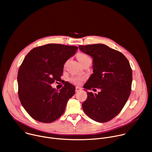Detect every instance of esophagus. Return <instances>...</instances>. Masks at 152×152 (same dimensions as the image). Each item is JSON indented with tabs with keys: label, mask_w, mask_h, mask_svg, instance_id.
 Here are the masks:
<instances>
[{
	"label": "esophagus",
	"mask_w": 152,
	"mask_h": 152,
	"mask_svg": "<svg viewBox=\"0 0 152 152\" xmlns=\"http://www.w3.org/2000/svg\"><path fill=\"white\" fill-rule=\"evenodd\" d=\"M82 88H80V87H79V86H76V93H77V92H79V91H82Z\"/></svg>",
	"instance_id": "obj_1"
}]
</instances>
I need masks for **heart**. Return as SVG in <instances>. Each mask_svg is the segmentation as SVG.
Here are the masks:
<instances>
[{"mask_svg":"<svg viewBox=\"0 0 152 152\" xmlns=\"http://www.w3.org/2000/svg\"><path fill=\"white\" fill-rule=\"evenodd\" d=\"M77 59L80 62H83L85 60H87V59H90V58H89L88 56H87L85 54L83 53H79L77 55ZM83 80V77H80V76H77V77H73L70 79V81L76 84V85H79L81 82Z\"/></svg>","mask_w":152,"mask_h":152,"instance_id":"b5f03b06","label":"heart"}]
</instances>
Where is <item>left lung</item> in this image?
Masks as SVG:
<instances>
[{"label": "left lung", "instance_id": "1", "mask_svg": "<svg viewBox=\"0 0 152 152\" xmlns=\"http://www.w3.org/2000/svg\"><path fill=\"white\" fill-rule=\"evenodd\" d=\"M79 48L93 60V73L83 86L85 91L100 89L98 94L87 92V99L82 104L83 110L97 122H107L120 113L127 101L131 91L132 69L123 53L106 45H80Z\"/></svg>", "mask_w": 152, "mask_h": 152}]
</instances>
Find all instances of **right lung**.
Listing matches in <instances>:
<instances>
[{
    "label": "right lung",
    "instance_id": "add662e5",
    "mask_svg": "<svg viewBox=\"0 0 152 152\" xmlns=\"http://www.w3.org/2000/svg\"><path fill=\"white\" fill-rule=\"evenodd\" d=\"M78 48L48 44L32 49L25 56L17 75L18 97L29 115L37 121L52 123L66 110L67 101L75 94L69 82L57 91L51 84L59 80L64 65Z\"/></svg>",
    "mask_w": 152,
    "mask_h": 152
}]
</instances>
